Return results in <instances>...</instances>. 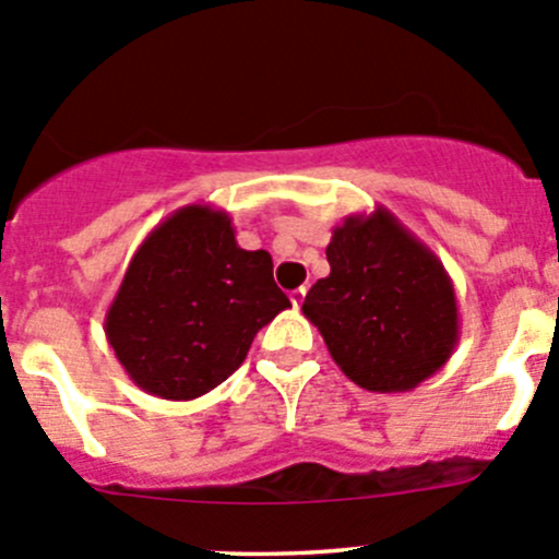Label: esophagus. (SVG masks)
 I'll use <instances>...</instances> for the list:
<instances>
[{
  "instance_id": "obj_1",
  "label": "esophagus",
  "mask_w": 559,
  "mask_h": 559,
  "mask_svg": "<svg viewBox=\"0 0 559 559\" xmlns=\"http://www.w3.org/2000/svg\"><path fill=\"white\" fill-rule=\"evenodd\" d=\"M289 300H292V306L295 308H300L302 306V300H306V286H300V289H295L289 295Z\"/></svg>"
}]
</instances>
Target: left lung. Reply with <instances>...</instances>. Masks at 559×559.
<instances>
[{
	"instance_id": "1",
	"label": "left lung",
	"mask_w": 559,
	"mask_h": 559,
	"mask_svg": "<svg viewBox=\"0 0 559 559\" xmlns=\"http://www.w3.org/2000/svg\"><path fill=\"white\" fill-rule=\"evenodd\" d=\"M330 275L302 313L337 368L368 392H411L436 376L460 343L454 284L441 259L384 205L332 229Z\"/></svg>"
}]
</instances>
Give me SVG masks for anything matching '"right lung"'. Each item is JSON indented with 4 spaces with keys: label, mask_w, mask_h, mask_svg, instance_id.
I'll use <instances>...</instances> for the list:
<instances>
[{
    "label": "right lung",
    "mask_w": 559,
    "mask_h": 559,
    "mask_svg": "<svg viewBox=\"0 0 559 559\" xmlns=\"http://www.w3.org/2000/svg\"><path fill=\"white\" fill-rule=\"evenodd\" d=\"M289 297L273 257L246 251L218 207H178L138 246L105 313L129 379L162 400H194L243 365L253 337Z\"/></svg>",
    "instance_id": "right-lung-1"
}]
</instances>
